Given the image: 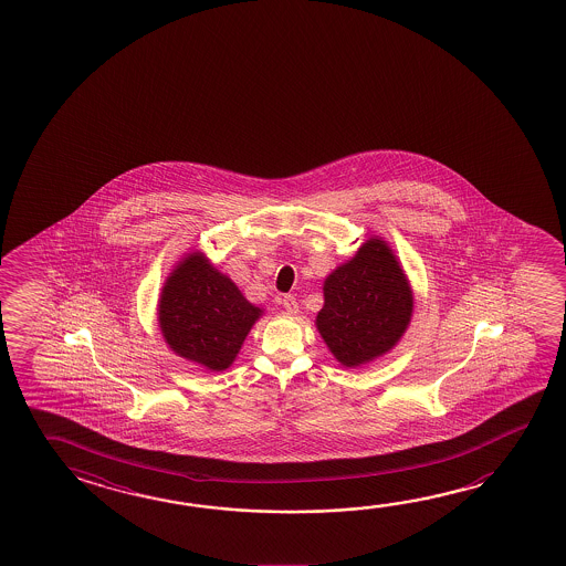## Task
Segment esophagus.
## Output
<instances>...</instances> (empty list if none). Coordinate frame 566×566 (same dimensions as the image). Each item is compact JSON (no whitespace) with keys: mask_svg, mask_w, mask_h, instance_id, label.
<instances>
[{"mask_svg":"<svg viewBox=\"0 0 566 566\" xmlns=\"http://www.w3.org/2000/svg\"><path fill=\"white\" fill-rule=\"evenodd\" d=\"M282 306H284L287 314H297V300L292 296V294L284 296V300H282Z\"/></svg>","mask_w":566,"mask_h":566,"instance_id":"obj_1","label":"esophagus"}]
</instances>
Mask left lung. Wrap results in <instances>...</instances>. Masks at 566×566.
<instances>
[{
	"instance_id": "8db88e82",
	"label": "left lung",
	"mask_w": 566,
	"mask_h": 566,
	"mask_svg": "<svg viewBox=\"0 0 566 566\" xmlns=\"http://www.w3.org/2000/svg\"><path fill=\"white\" fill-rule=\"evenodd\" d=\"M413 292L386 240L369 239L324 282L316 327L342 366L384 356L403 336Z\"/></svg>"
}]
</instances>
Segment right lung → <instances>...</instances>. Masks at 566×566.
<instances>
[{
  "label": "right lung",
  "mask_w": 566,
  "mask_h": 566,
  "mask_svg": "<svg viewBox=\"0 0 566 566\" xmlns=\"http://www.w3.org/2000/svg\"><path fill=\"white\" fill-rule=\"evenodd\" d=\"M260 316L262 310L200 252L179 262L160 292L165 342L177 356L210 371L230 367Z\"/></svg>",
  "instance_id": "add662e5"
}]
</instances>
